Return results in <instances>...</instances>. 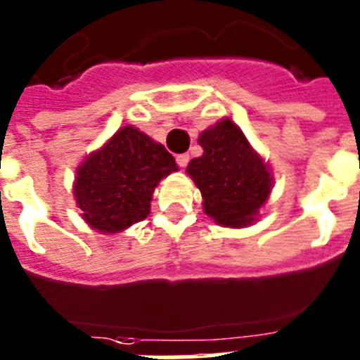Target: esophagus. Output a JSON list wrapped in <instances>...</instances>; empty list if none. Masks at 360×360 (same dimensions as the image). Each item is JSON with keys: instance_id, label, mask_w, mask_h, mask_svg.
<instances>
[{"instance_id": "obj_1", "label": "esophagus", "mask_w": 360, "mask_h": 360, "mask_svg": "<svg viewBox=\"0 0 360 360\" xmlns=\"http://www.w3.org/2000/svg\"><path fill=\"white\" fill-rule=\"evenodd\" d=\"M177 164H179V168H186V164H188V160H191V157L186 155V153H183V155H177Z\"/></svg>"}]
</instances>
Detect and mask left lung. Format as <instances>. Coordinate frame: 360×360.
Listing matches in <instances>:
<instances>
[{
	"label": "left lung",
	"instance_id": "left-lung-1",
	"mask_svg": "<svg viewBox=\"0 0 360 360\" xmlns=\"http://www.w3.org/2000/svg\"><path fill=\"white\" fill-rule=\"evenodd\" d=\"M203 155L186 166L202 192L203 213L224 228H246L259 217L273 191L271 166L230 117L200 134Z\"/></svg>",
	"mask_w": 360,
	"mask_h": 360
}]
</instances>
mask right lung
<instances>
[{"label": "right lung", "instance_id": "right-lung-1", "mask_svg": "<svg viewBox=\"0 0 360 360\" xmlns=\"http://www.w3.org/2000/svg\"><path fill=\"white\" fill-rule=\"evenodd\" d=\"M177 169L162 143L127 124L76 168L72 194L80 217L101 233L124 231L146 219L158 183Z\"/></svg>", "mask_w": 360, "mask_h": 360}]
</instances>
